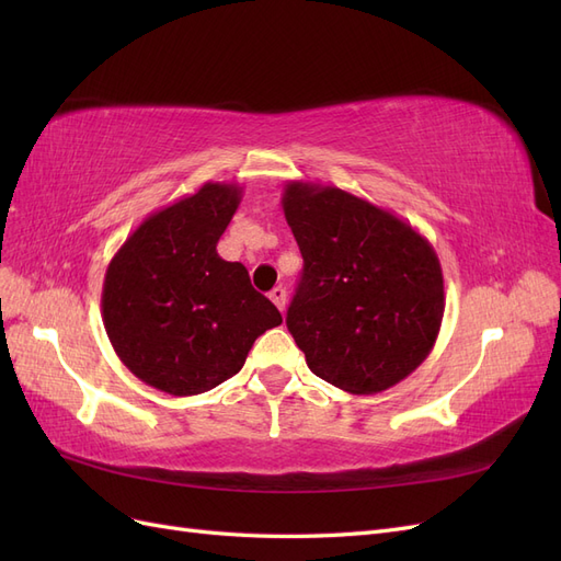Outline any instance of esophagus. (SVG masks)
<instances>
[{"label": "esophagus", "mask_w": 561, "mask_h": 561, "mask_svg": "<svg viewBox=\"0 0 561 561\" xmlns=\"http://www.w3.org/2000/svg\"><path fill=\"white\" fill-rule=\"evenodd\" d=\"M268 297H271V301L276 304L278 311L283 313V311H285V307H287V293H285V287H274V290L268 293Z\"/></svg>", "instance_id": "obj_1"}]
</instances>
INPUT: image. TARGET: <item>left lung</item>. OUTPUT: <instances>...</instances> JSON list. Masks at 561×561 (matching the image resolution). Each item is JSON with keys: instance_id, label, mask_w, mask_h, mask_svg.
<instances>
[{"instance_id": "8db88e82", "label": "left lung", "mask_w": 561, "mask_h": 561, "mask_svg": "<svg viewBox=\"0 0 561 561\" xmlns=\"http://www.w3.org/2000/svg\"><path fill=\"white\" fill-rule=\"evenodd\" d=\"M280 203L304 257L285 322L309 369L353 396L410 377L445 316L443 266L426 236L330 184L290 180Z\"/></svg>"}]
</instances>
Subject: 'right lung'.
Masks as SVG:
<instances>
[{
  "label": "right lung",
  "instance_id": "1",
  "mask_svg": "<svg viewBox=\"0 0 561 561\" xmlns=\"http://www.w3.org/2000/svg\"><path fill=\"white\" fill-rule=\"evenodd\" d=\"M243 186L206 182L142 219L103 283L110 342L135 377L168 396H198L233 377L254 339L283 322L217 241Z\"/></svg>",
  "mask_w": 561,
  "mask_h": 561
}]
</instances>
